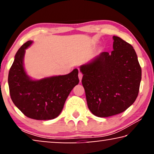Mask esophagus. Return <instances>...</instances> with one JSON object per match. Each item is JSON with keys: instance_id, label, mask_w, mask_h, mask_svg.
Returning a JSON list of instances; mask_svg holds the SVG:
<instances>
[{"instance_id": "34e87169", "label": "esophagus", "mask_w": 154, "mask_h": 154, "mask_svg": "<svg viewBox=\"0 0 154 154\" xmlns=\"http://www.w3.org/2000/svg\"><path fill=\"white\" fill-rule=\"evenodd\" d=\"M79 78L80 81H81L82 78H83V73H82L81 72H79Z\"/></svg>"}]
</instances>
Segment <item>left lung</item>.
<instances>
[{
  "label": "left lung",
  "instance_id": "obj_1",
  "mask_svg": "<svg viewBox=\"0 0 154 154\" xmlns=\"http://www.w3.org/2000/svg\"><path fill=\"white\" fill-rule=\"evenodd\" d=\"M113 50L103 52L90 64L81 66L82 84L90 111L98 117L125 111L137 97L142 69L130 43L113 36Z\"/></svg>",
  "mask_w": 154,
  "mask_h": 154
}]
</instances>
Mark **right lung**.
<instances>
[{"instance_id":"right-lung-1","label":"right lung","mask_w":154,"mask_h":154,"mask_svg":"<svg viewBox=\"0 0 154 154\" xmlns=\"http://www.w3.org/2000/svg\"><path fill=\"white\" fill-rule=\"evenodd\" d=\"M32 41L23 44L15 54L8 75L10 94L14 105L30 119L50 120L57 117L69 93L79 83L75 69L64 75L32 81L23 66L25 49Z\"/></svg>"}]
</instances>
